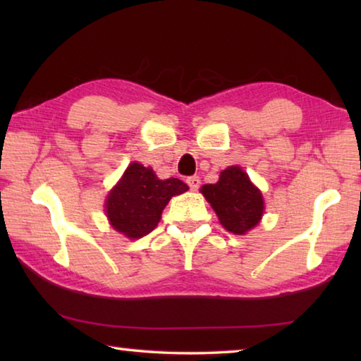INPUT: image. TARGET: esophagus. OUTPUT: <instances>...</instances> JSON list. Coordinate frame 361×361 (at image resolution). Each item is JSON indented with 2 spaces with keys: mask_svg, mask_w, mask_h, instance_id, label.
<instances>
[{
  "mask_svg": "<svg viewBox=\"0 0 361 361\" xmlns=\"http://www.w3.org/2000/svg\"><path fill=\"white\" fill-rule=\"evenodd\" d=\"M186 183L189 185V188H191V191H197L199 186H200V178H199V176H189Z\"/></svg>",
  "mask_w": 361,
  "mask_h": 361,
  "instance_id": "34e87169",
  "label": "esophagus"
}]
</instances>
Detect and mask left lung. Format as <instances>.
<instances>
[{"instance_id":"left-lung-1","label":"left lung","mask_w":361,"mask_h":361,"mask_svg":"<svg viewBox=\"0 0 361 361\" xmlns=\"http://www.w3.org/2000/svg\"><path fill=\"white\" fill-rule=\"evenodd\" d=\"M200 191L216 212L219 223L234 234L255 228L264 212L261 191L237 166L223 170L218 183L205 185Z\"/></svg>"}]
</instances>
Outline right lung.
Masks as SVG:
<instances>
[{
    "instance_id": "1",
    "label": "right lung",
    "mask_w": 361,
    "mask_h": 361,
    "mask_svg": "<svg viewBox=\"0 0 361 361\" xmlns=\"http://www.w3.org/2000/svg\"><path fill=\"white\" fill-rule=\"evenodd\" d=\"M178 178L159 180L152 169L133 162L106 199V216L129 239H140L156 228L173 195L188 191Z\"/></svg>"
}]
</instances>
